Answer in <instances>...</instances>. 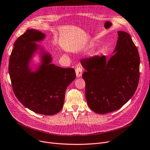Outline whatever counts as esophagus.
I'll use <instances>...</instances> for the list:
<instances>
[{
	"label": "esophagus",
	"mask_w": 150,
	"mask_h": 150,
	"mask_svg": "<svg viewBox=\"0 0 150 150\" xmlns=\"http://www.w3.org/2000/svg\"><path fill=\"white\" fill-rule=\"evenodd\" d=\"M76 74L77 77H80L82 75V68L80 67H77L76 69Z\"/></svg>",
	"instance_id": "1"
}]
</instances>
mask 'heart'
I'll list each match as a JSON object with an SVG mask.
<instances>
[{
	"label": "heart",
	"instance_id": "b5f03b06",
	"mask_svg": "<svg viewBox=\"0 0 150 150\" xmlns=\"http://www.w3.org/2000/svg\"><path fill=\"white\" fill-rule=\"evenodd\" d=\"M91 47H92V45H91Z\"/></svg>",
	"mask_w": 150,
	"mask_h": 150
}]
</instances>
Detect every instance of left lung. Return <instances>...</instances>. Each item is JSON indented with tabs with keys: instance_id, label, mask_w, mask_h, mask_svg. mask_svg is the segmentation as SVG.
<instances>
[{
	"instance_id": "1",
	"label": "left lung",
	"mask_w": 150,
	"mask_h": 150,
	"mask_svg": "<svg viewBox=\"0 0 150 150\" xmlns=\"http://www.w3.org/2000/svg\"><path fill=\"white\" fill-rule=\"evenodd\" d=\"M112 55L84 59L82 74L87 103L92 111L105 114L119 110L135 93L139 82L140 57L129 34L117 31Z\"/></svg>"
}]
</instances>
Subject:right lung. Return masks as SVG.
I'll list each match as a JSON object with an SVG mask.
<instances>
[{
    "instance_id": "obj_1",
    "label": "right lung",
    "mask_w": 150,
    "mask_h": 150,
    "mask_svg": "<svg viewBox=\"0 0 150 150\" xmlns=\"http://www.w3.org/2000/svg\"><path fill=\"white\" fill-rule=\"evenodd\" d=\"M45 34L28 29L14 44L9 59L8 71L14 93L20 102L35 112L55 115L63 108L66 89L76 78L73 68L52 64V55L36 42ZM39 52L41 63L32 71L30 63Z\"/></svg>"
}]
</instances>
